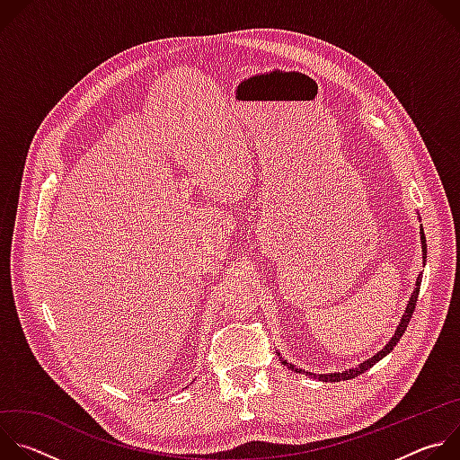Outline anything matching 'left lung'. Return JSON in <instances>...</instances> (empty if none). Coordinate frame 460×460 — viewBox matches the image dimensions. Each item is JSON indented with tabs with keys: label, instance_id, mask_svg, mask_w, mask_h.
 <instances>
[{
	"label": "left lung",
	"instance_id": "left-lung-1",
	"mask_svg": "<svg viewBox=\"0 0 460 460\" xmlns=\"http://www.w3.org/2000/svg\"><path fill=\"white\" fill-rule=\"evenodd\" d=\"M420 240H422V252H424V261H426V236H424V229H420ZM420 282H422V279L419 277L417 279V284H415V291H413V295H411V298H410V304H408V307H406V314L402 316V320H401V323H399V327H397V333H395V337H393L387 344H385V348L382 349V351H378L375 357H371L369 360H366V362H362L358 367H353V369H349V371H344V373H332V375H314V373H307V371H304L305 375H309V376H314V378H318V380H323V382H341V380H349V378H355V376H358V375H362L364 371H367L369 367H373L378 360H382L393 348L397 346V342L401 341V337L404 335V332H406V327H408V323H410V320H411V316H413V311H415V305H417V298H419V291H420ZM280 357V355H279ZM280 360H282V364L284 366H288L291 371H296V373H302V369H298V367H295L293 364H289V362H286L282 357H280Z\"/></svg>",
	"mask_w": 460,
	"mask_h": 460
}]
</instances>
